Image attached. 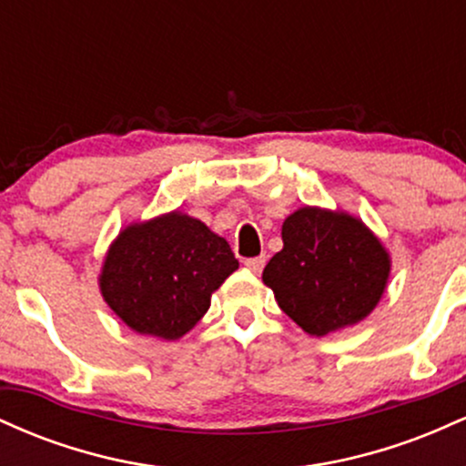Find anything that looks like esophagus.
<instances>
[{"mask_svg": "<svg viewBox=\"0 0 466 466\" xmlns=\"http://www.w3.org/2000/svg\"><path fill=\"white\" fill-rule=\"evenodd\" d=\"M265 263H267L265 256H254V258L245 260V267H248L249 271H254V274H260V271H263Z\"/></svg>", "mask_w": 466, "mask_h": 466, "instance_id": "34e87169", "label": "esophagus"}]
</instances>
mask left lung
<instances>
[{"instance_id": "obj_1", "label": "left lung", "mask_w": 466, "mask_h": 466, "mask_svg": "<svg viewBox=\"0 0 466 466\" xmlns=\"http://www.w3.org/2000/svg\"><path fill=\"white\" fill-rule=\"evenodd\" d=\"M282 248L263 271L278 307L309 335L357 324L377 307L390 260L361 221L302 208L282 223Z\"/></svg>"}]
</instances>
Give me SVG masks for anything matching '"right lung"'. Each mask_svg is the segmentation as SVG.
<instances>
[{
    "label": "right lung",
    "instance_id": "1",
    "mask_svg": "<svg viewBox=\"0 0 466 466\" xmlns=\"http://www.w3.org/2000/svg\"><path fill=\"white\" fill-rule=\"evenodd\" d=\"M238 269L228 240L188 215L127 228L105 258L100 291L142 335L179 339L210 309V296Z\"/></svg>",
    "mask_w": 466,
    "mask_h": 466
}]
</instances>
